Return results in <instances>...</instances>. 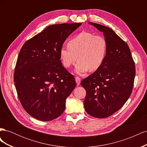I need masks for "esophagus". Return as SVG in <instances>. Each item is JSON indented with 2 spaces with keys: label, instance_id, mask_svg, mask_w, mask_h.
Returning a JSON list of instances; mask_svg holds the SVG:
<instances>
[{
  "label": "esophagus",
  "instance_id": "esophagus-1",
  "mask_svg": "<svg viewBox=\"0 0 147 147\" xmlns=\"http://www.w3.org/2000/svg\"><path fill=\"white\" fill-rule=\"evenodd\" d=\"M75 81H76L77 85H79L80 83V82H81V78L79 77H75Z\"/></svg>",
  "mask_w": 147,
  "mask_h": 147
}]
</instances>
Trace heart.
Here are the masks:
<instances>
[{
  "label": "heart",
  "instance_id": "obj_1",
  "mask_svg": "<svg viewBox=\"0 0 147 147\" xmlns=\"http://www.w3.org/2000/svg\"><path fill=\"white\" fill-rule=\"evenodd\" d=\"M67 47H62L59 56L66 68L72 66L78 59L75 67L76 72L82 74L89 70L96 71L104 64L107 55V43L101 35L82 31L74 35L67 43Z\"/></svg>",
  "mask_w": 147,
  "mask_h": 147
}]
</instances>
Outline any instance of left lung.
I'll use <instances>...</instances> for the list:
<instances>
[{
	"instance_id": "obj_1",
	"label": "left lung",
	"mask_w": 147,
	"mask_h": 147,
	"mask_svg": "<svg viewBox=\"0 0 147 147\" xmlns=\"http://www.w3.org/2000/svg\"><path fill=\"white\" fill-rule=\"evenodd\" d=\"M89 23L103 32L108 50L101 67L81 82L86 91L84 107L91 116L104 118L117 112L130 97L136 67L127 44L112 29Z\"/></svg>"
}]
</instances>
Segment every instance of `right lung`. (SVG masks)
Instances as JSON below:
<instances>
[{
    "label": "right lung",
    "instance_id": "obj_1",
    "mask_svg": "<svg viewBox=\"0 0 147 147\" xmlns=\"http://www.w3.org/2000/svg\"><path fill=\"white\" fill-rule=\"evenodd\" d=\"M81 25L49 26L21 48L14 83L22 106L34 118L48 121L64 112L65 100L76 82L62 64L59 51L69 35Z\"/></svg>",
    "mask_w": 147,
    "mask_h": 147
}]
</instances>
